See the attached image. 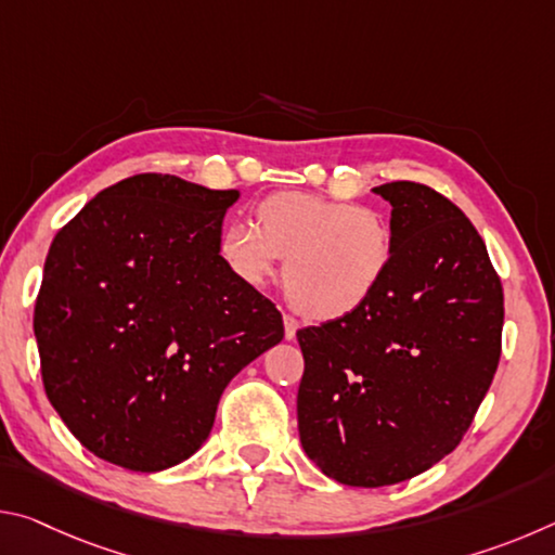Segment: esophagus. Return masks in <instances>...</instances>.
<instances>
[{
	"instance_id": "obj_1",
	"label": "esophagus",
	"mask_w": 555,
	"mask_h": 555,
	"mask_svg": "<svg viewBox=\"0 0 555 555\" xmlns=\"http://www.w3.org/2000/svg\"><path fill=\"white\" fill-rule=\"evenodd\" d=\"M296 331H298V321H296V318L284 315V335H286V340H294Z\"/></svg>"
}]
</instances>
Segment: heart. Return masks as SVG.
Returning a JSON list of instances; mask_svg holds the SVG:
<instances>
[{
	"mask_svg": "<svg viewBox=\"0 0 555 555\" xmlns=\"http://www.w3.org/2000/svg\"><path fill=\"white\" fill-rule=\"evenodd\" d=\"M220 257L251 288L267 286L286 257L291 304L313 321H340L382 288L393 261V232L370 208L281 191L257 205V224H224Z\"/></svg>",
	"mask_w": 555,
	"mask_h": 555,
	"instance_id": "heart-1",
	"label": "heart"
}]
</instances>
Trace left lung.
Instances as JSON below:
<instances>
[{
  "label": "left lung",
  "instance_id": "1",
  "mask_svg": "<svg viewBox=\"0 0 555 555\" xmlns=\"http://www.w3.org/2000/svg\"><path fill=\"white\" fill-rule=\"evenodd\" d=\"M393 261L360 311L298 331V434L340 485L384 487L453 453L494 379L504 294L480 234L434 188H372Z\"/></svg>",
  "mask_w": 555,
  "mask_h": 555
}]
</instances>
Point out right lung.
<instances>
[{
  "label": "right lung",
  "instance_id": "add662e5",
  "mask_svg": "<svg viewBox=\"0 0 555 555\" xmlns=\"http://www.w3.org/2000/svg\"><path fill=\"white\" fill-rule=\"evenodd\" d=\"M237 198L139 173L55 234L34 308L46 397L112 465L158 473L191 457L230 379L284 337L276 306L220 257Z\"/></svg>",
  "mask_w": 555,
  "mask_h": 555
}]
</instances>
